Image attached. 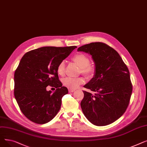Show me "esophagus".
<instances>
[{
    "instance_id": "esophagus-1",
    "label": "esophagus",
    "mask_w": 147,
    "mask_h": 147,
    "mask_svg": "<svg viewBox=\"0 0 147 147\" xmlns=\"http://www.w3.org/2000/svg\"><path fill=\"white\" fill-rule=\"evenodd\" d=\"M74 91H75V89H68V92H69V93H71V92H73Z\"/></svg>"
}]
</instances>
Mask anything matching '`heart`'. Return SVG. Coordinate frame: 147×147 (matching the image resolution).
Returning <instances> with one entry per match:
<instances>
[{"mask_svg": "<svg viewBox=\"0 0 147 147\" xmlns=\"http://www.w3.org/2000/svg\"><path fill=\"white\" fill-rule=\"evenodd\" d=\"M72 61L80 68V72L88 79L92 78L95 73V67L94 64H90L89 57L83 53L76 54L72 58ZM57 71L58 75L63 76L65 73V63L61 61L58 65ZM83 83V79L81 78H66L63 80V85L68 89H74L80 84Z\"/></svg>", "mask_w": 147, "mask_h": 147, "instance_id": "obj_1", "label": "heart"}]
</instances>
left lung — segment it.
<instances>
[{
  "instance_id": "obj_1",
  "label": "left lung",
  "mask_w": 147,
  "mask_h": 147,
  "mask_svg": "<svg viewBox=\"0 0 147 147\" xmlns=\"http://www.w3.org/2000/svg\"><path fill=\"white\" fill-rule=\"evenodd\" d=\"M92 56L95 66L94 78L83 87L80 105L84 116L92 124L110 125L126 111L132 92L129 69L119 53L107 45L94 42L78 49Z\"/></svg>"
}]
</instances>
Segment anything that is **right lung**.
Masks as SVG:
<instances>
[{"label":"right lung","mask_w":147,"mask_h":147,"mask_svg":"<svg viewBox=\"0 0 147 147\" xmlns=\"http://www.w3.org/2000/svg\"><path fill=\"white\" fill-rule=\"evenodd\" d=\"M77 48L45 46L25 53L14 74V96L25 116L37 124L52 120L59 111L62 98L68 94L57 71L58 65ZM48 86L56 88L48 91Z\"/></svg>","instance_id":"add662e5"}]
</instances>
